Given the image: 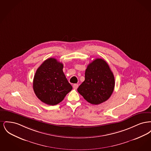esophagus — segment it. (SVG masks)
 I'll return each instance as SVG.
<instances>
[{
	"instance_id": "esophagus-1",
	"label": "esophagus",
	"mask_w": 151,
	"mask_h": 151,
	"mask_svg": "<svg viewBox=\"0 0 151 151\" xmlns=\"http://www.w3.org/2000/svg\"><path fill=\"white\" fill-rule=\"evenodd\" d=\"M78 86H79V85L77 84H74L73 85V89H77L78 88Z\"/></svg>"
}]
</instances>
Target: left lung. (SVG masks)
I'll return each mask as SVG.
<instances>
[{
  "mask_svg": "<svg viewBox=\"0 0 151 151\" xmlns=\"http://www.w3.org/2000/svg\"><path fill=\"white\" fill-rule=\"evenodd\" d=\"M115 79L105 60L97 58L88 65L85 80L78 91L88 102L99 105L108 100L113 93Z\"/></svg>",
  "mask_w": 151,
  "mask_h": 151,
  "instance_id": "left-lung-1",
  "label": "left lung"
}]
</instances>
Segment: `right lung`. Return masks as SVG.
<instances>
[{
	"instance_id": "right-lung-1",
	"label": "right lung",
	"mask_w": 151,
	"mask_h": 151,
	"mask_svg": "<svg viewBox=\"0 0 151 151\" xmlns=\"http://www.w3.org/2000/svg\"><path fill=\"white\" fill-rule=\"evenodd\" d=\"M63 65L55 58L45 60L36 71L33 88L43 103L55 105L63 100L72 89L63 71Z\"/></svg>"
}]
</instances>
